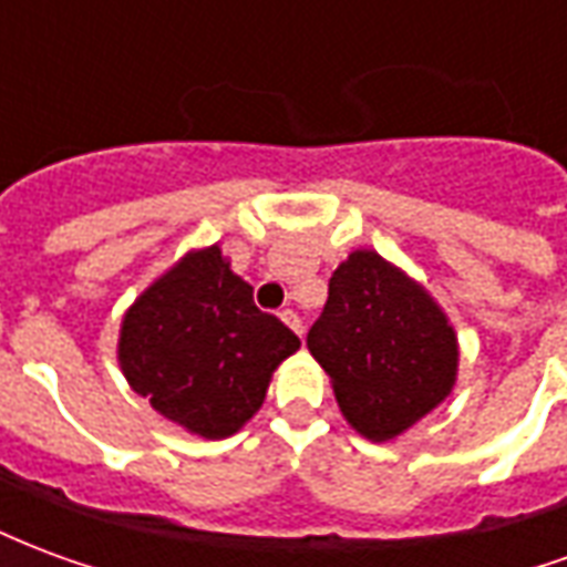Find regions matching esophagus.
I'll use <instances>...</instances> for the list:
<instances>
[{"instance_id":"esophagus-1","label":"esophagus","mask_w":567,"mask_h":567,"mask_svg":"<svg viewBox=\"0 0 567 567\" xmlns=\"http://www.w3.org/2000/svg\"><path fill=\"white\" fill-rule=\"evenodd\" d=\"M279 316H282L285 324H288L297 337H303V321H300V316H297L295 309H285V312H279Z\"/></svg>"}]
</instances>
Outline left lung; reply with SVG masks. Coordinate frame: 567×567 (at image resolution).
I'll return each mask as SVG.
<instances>
[{"mask_svg": "<svg viewBox=\"0 0 567 567\" xmlns=\"http://www.w3.org/2000/svg\"><path fill=\"white\" fill-rule=\"evenodd\" d=\"M307 346L346 422L385 443L437 410L458 380V337L425 285L373 248L333 270Z\"/></svg>", "mask_w": 567, "mask_h": 567, "instance_id": "left-lung-1", "label": "left lung"}]
</instances>
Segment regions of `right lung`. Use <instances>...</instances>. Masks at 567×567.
<instances>
[{
    "label": "right lung",
    "mask_w": 567,
    "mask_h": 567,
    "mask_svg": "<svg viewBox=\"0 0 567 567\" xmlns=\"http://www.w3.org/2000/svg\"><path fill=\"white\" fill-rule=\"evenodd\" d=\"M297 349L215 243L187 251L136 297L121 321L117 364L163 419L221 440L258 413L272 370Z\"/></svg>",
    "instance_id": "1"
}]
</instances>
